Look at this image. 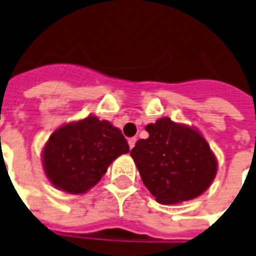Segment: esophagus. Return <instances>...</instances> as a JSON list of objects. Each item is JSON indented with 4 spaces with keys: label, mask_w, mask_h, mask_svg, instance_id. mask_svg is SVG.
Returning a JSON list of instances; mask_svg holds the SVG:
<instances>
[{
    "label": "esophagus",
    "mask_w": 256,
    "mask_h": 256,
    "mask_svg": "<svg viewBox=\"0 0 256 256\" xmlns=\"http://www.w3.org/2000/svg\"><path fill=\"white\" fill-rule=\"evenodd\" d=\"M128 148H132L134 146H136V138H128Z\"/></svg>",
    "instance_id": "esophagus-1"
}]
</instances>
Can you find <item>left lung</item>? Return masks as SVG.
Listing matches in <instances>:
<instances>
[{"mask_svg":"<svg viewBox=\"0 0 256 256\" xmlns=\"http://www.w3.org/2000/svg\"><path fill=\"white\" fill-rule=\"evenodd\" d=\"M146 132L148 138L136 140L130 156L156 202L191 200L211 186L218 162L196 128L164 116L148 124Z\"/></svg>","mask_w":256,"mask_h":256,"instance_id":"8db88e82","label":"left lung"}]
</instances>
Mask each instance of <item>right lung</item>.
Segmentation results:
<instances>
[{
	"mask_svg": "<svg viewBox=\"0 0 256 256\" xmlns=\"http://www.w3.org/2000/svg\"><path fill=\"white\" fill-rule=\"evenodd\" d=\"M130 152L128 140L108 120L88 116L58 128L42 148L49 182L69 194L96 186L112 160Z\"/></svg>",
	"mask_w": 256,
	"mask_h": 256,
	"instance_id": "right-lung-1",
	"label": "right lung"
}]
</instances>
